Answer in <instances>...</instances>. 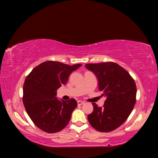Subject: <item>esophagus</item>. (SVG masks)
I'll list each match as a JSON object with an SVG mask.
<instances>
[{
	"instance_id": "esophagus-1",
	"label": "esophagus",
	"mask_w": 158,
	"mask_h": 158,
	"mask_svg": "<svg viewBox=\"0 0 158 158\" xmlns=\"http://www.w3.org/2000/svg\"><path fill=\"white\" fill-rule=\"evenodd\" d=\"M77 104H78V105H83V104H84V102L79 100L78 102H77Z\"/></svg>"
}]
</instances>
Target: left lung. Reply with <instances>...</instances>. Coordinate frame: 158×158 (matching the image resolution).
Instances as JSON below:
<instances>
[{
	"mask_svg": "<svg viewBox=\"0 0 158 158\" xmlns=\"http://www.w3.org/2000/svg\"><path fill=\"white\" fill-rule=\"evenodd\" d=\"M85 68L98 77L99 90L106 96L102 106L93 105L88 116L91 126L99 132H111L127 119L136 103L137 86L127 70L114 62L89 63Z\"/></svg>",
	"mask_w": 158,
	"mask_h": 158,
	"instance_id": "left-lung-1",
	"label": "left lung"
}]
</instances>
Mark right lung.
<instances>
[{
    "instance_id": "add662e5",
    "label": "right lung",
    "mask_w": 158,
    "mask_h": 158,
    "mask_svg": "<svg viewBox=\"0 0 158 158\" xmlns=\"http://www.w3.org/2000/svg\"><path fill=\"white\" fill-rule=\"evenodd\" d=\"M81 64L68 65L57 61H46L33 69L23 86V103L36 126L47 133H56L68 124L77 107L74 98L60 101L56 90L66 84L69 74Z\"/></svg>"
}]
</instances>
